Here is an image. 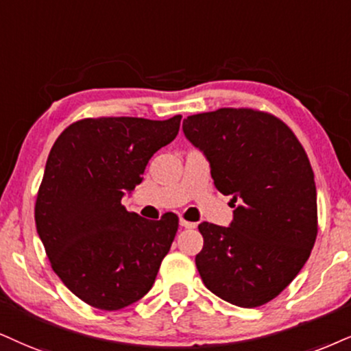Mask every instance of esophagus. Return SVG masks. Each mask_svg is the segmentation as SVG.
<instances>
[{
	"label": "esophagus",
	"instance_id": "34e87169",
	"mask_svg": "<svg viewBox=\"0 0 351 351\" xmlns=\"http://www.w3.org/2000/svg\"><path fill=\"white\" fill-rule=\"evenodd\" d=\"M180 226L182 228H187V229H192V228H195L197 224L195 223H192V221H187V219H184V218H180Z\"/></svg>",
	"mask_w": 351,
	"mask_h": 351
}]
</instances>
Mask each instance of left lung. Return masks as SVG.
<instances>
[{"instance_id":"left-lung-1","label":"left lung","mask_w":351,"mask_h":351,"mask_svg":"<svg viewBox=\"0 0 351 351\" xmlns=\"http://www.w3.org/2000/svg\"><path fill=\"white\" fill-rule=\"evenodd\" d=\"M182 130L210 162L216 189L236 206L229 226L198 224V274L231 304H265L300 274L317 236L308 154L281 120L252 109L190 115Z\"/></svg>"}]
</instances>
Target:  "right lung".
Segmentation results:
<instances>
[{
  "mask_svg": "<svg viewBox=\"0 0 351 351\" xmlns=\"http://www.w3.org/2000/svg\"><path fill=\"white\" fill-rule=\"evenodd\" d=\"M180 119L104 117L73 123L56 138L36 202V224L51 268L73 295L104 311L127 308L153 287L179 218L128 213L122 198L141 184Z\"/></svg>",
  "mask_w": 351,
  "mask_h": 351,
  "instance_id": "add662e5",
  "label": "right lung"
}]
</instances>
